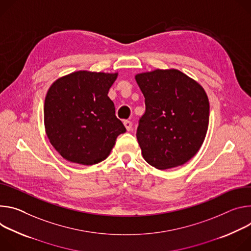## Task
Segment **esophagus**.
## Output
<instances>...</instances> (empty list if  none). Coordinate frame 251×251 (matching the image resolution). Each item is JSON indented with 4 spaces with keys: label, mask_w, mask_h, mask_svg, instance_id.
Wrapping results in <instances>:
<instances>
[{
    "label": "esophagus",
    "mask_w": 251,
    "mask_h": 251,
    "mask_svg": "<svg viewBox=\"0 0 251 251\" xmlns=\"http://www.w3.org/2000/svg\"><path fill=\"white\" fill-rule=\"evenodd\" d=\"M124 125H125V126H126V128L127 131L131 130V128H132V123H131V122H129V121H124Z\"/></svg>",
    "instance_id": "1"
}]
</instances>
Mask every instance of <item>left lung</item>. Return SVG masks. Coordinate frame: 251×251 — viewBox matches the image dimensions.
Returning a JSON list of instances; mask_svg holds the SVG:
<instances>
[{"label": "left lung", "mask_w": 251, "mask_h": 251, "mask_svg": "<svg viewBox=\"0 0 251 251\" xmlns=\"http://www.w3.org/2000/svg\"><path fill=\"white\" fill-rule=\"evenodd\" d=\"M146 99L136 138L145 160L163 171L187 162L201 148L209 123L207 95L176 69L135 75Z\"/></svg>", "instance_id": "obj_1"}]
</instances>
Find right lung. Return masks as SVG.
Wrapping results in <instances>:
<instances>
[{
	"label": "right lung",
	"mask_w": 251,
	"mask_h": 251,
	"mask_svg": "<svg viewBox=\"0 0 251 251\" xmlns=\"http://www.w3.org/2000/svg\"><path fill=\"white\" fill-rule=\"evenodd\" d=\"M118 73L77 71L55 79L44 104L50 145L65 159L83 165L104 160L126 131L108 90Z\"/></svg>",
	"instance_id": "obj_1"
}]
</instances>
